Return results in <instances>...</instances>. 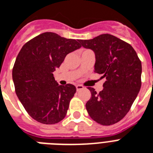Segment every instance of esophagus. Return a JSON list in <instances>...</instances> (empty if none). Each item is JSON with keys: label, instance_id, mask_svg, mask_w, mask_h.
Here are the masks:
<instances>
[{"label": "esophagus", "instance_id": "obj_1", "mask_svg": "<svg viewBox=\"0 0 153 153\" xmlns=\"http://www.w3.org/2000/svg\"><path fill=\"white\" fill-rule=\"evenodd\" d=\"M84 88L83 86H82V85H76V90L77 91H81V90H82V89Z\"/></svg>", "mask_w": 153, "mask_h": 153}]
</instances>
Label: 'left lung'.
Listing matches in <instances>:
<instances>
[{"label":"left lung","instance_id":"1","mask_svg":"<svg viewBox=\"0 0 153 153\" xmlns=\"http://www.w3.org/2000/svg\"><path fill=\"white\" fill-rule=\"evenodd\" d=\"M79 41L81 46L94 51V72L106 79L99 93L88 87L91 98L86 102V110L97 123L114 125L129 111L140 91L141 62L130 44L110 34Z\"/></svg>","mask_w":153,"mask_h":153}]
</instances>
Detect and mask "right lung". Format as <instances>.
<instances>
[{"instance_id": "right-lung-1", "label": "right lung", "mask_w": 153, "mask_h": 153, "mask_svg": "<svg viewBox=\"0 0 153 153\" xmlns=\"http://www.w3.org/2000/svg\"><path fill=\"white\" fill-rule=\"evenodd\" d=\"M81 48L75 39L44 32L22 47L13 69L16 94L27 114L38 122L52 125L64 118L76 88L59 85L53 72L67 54Z\"/></svg>"}]
</instances>
